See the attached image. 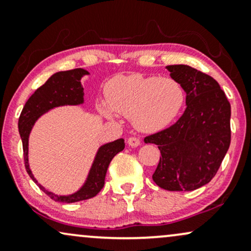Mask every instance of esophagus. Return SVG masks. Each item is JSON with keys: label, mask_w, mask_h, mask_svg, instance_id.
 Wrapping results in <instances>:
<instances>
[{"label": "esophagus", "mask_w": 251, "mask_h": 251, "mask_svg": "<svg viewBox=\"0 0 251 251\" xmlns=\"http://www.w3.org/2000/svg\"><path fill=\"white\" fill-rule=\"evenodd\" d=\"M126 142H128V144H129V146H130V147H138V146H140V144H141V141L138 140L137 137H135V136L129 137Z\"/></svg>", "instance_id": "34e87169"}]
</instances>
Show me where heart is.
<instances>
[{
  "label": "heart",
  "mask_w": 251,
  "mask_h": 251,
  "mask_svg": "<svg viewBox=\"0 0 251 251\" xmlns=\"http://www.w3.org/2000/svg\"><path fill=\"white\" fill-rule=\"evenodd\" d=\"M108 105L100 111L107 117L115 113L131 117L138 130L155 132L166 129L181 113L185 91L176 79L141 74L115 76L105 87Z\"/></svg>",
  "instance_id": "heart-1"
}]
</instances>
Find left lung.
Masks as SVG:
<instances>
[{"mask_svg": "<svg viewBox=\"0 0 251 251\" xmlns=\"http://www.w3.org/2000/svg\"><path fill=\"white\" fill-rule=\"evenodd\" d=\"M187 94L183 115L144 138L161 151L152 179L162 189L191 191L213 179L230 146V103L217 81L184 64L168 66Z\"/></svg>", "mask_w": 251, "mask_h": 251, "instance_id": "8db88e82", "label": "left lung"}]
</instances>
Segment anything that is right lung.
<instances>
[{"label":"right lung","instance_id":"1","mask_svg":"<svg viewBox=\"0 0 251 251\" xmlns=\"http://www.w3.org/2000/svg\"><path fill=\"white\" fill-rule=\"evenodd\" d=\"M87 70L77 68V69L58 72L48 78L43 85H41L25 102V107L19 119V131L22 138L23 156H25V166L26 173L29 174L32 181L36 183L40 189L44 191L50 199L55 202L74 203L96 196L104 185L105 174L114 156L125 149V140L114 141V142L103 144L100 147L95 156L93 166L90 168L89 175L82 188L72 195L60 196L48 191L43 188L32 175L28 162V140L32 126L41 115H43L50 109L61 105H77L83 103V87L81 84V78L88 75Z\"/></svg>","mask_w":251,"mask_h":251}]
</instances>
